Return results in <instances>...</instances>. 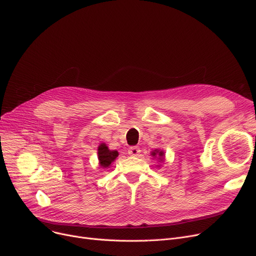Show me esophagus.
Listing matches in <instances>:
<instances>
[{"instance_id":"1","label":"esophagus","mask_w":256,"mask_h":256,"mask_svg":"<svg viewBox=\"0 0 256 256\" xmlns=\"http://www.w3.org/2000/svg\"><path fill=\"white\" fill-rule=\"evenodd\" d=\"M140 154V148L138 146H130L128 148V155L130 156H138Z\"/></svg>"}]
</instances>
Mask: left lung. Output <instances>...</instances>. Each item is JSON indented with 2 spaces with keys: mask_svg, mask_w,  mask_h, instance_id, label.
I'll return each mask as SVG.
<instances>
[{
  "mask_svg": "<svg viewBox=\"0 0 256 256\" xmlns=\"http://www.w3.org/2000/svg\"><path fill=\"white\" fill-rule=\"evenodd\" d=\"M150 155H152L153 157H156V156H158L159 158V160H160V162H164V150H153V152H152V154H150Z\"/></svg>",
  "mask_w": 256,
  "mask_h": 256,
  "instance_id": "1",
  "label": "left lung"
}]
</instances>
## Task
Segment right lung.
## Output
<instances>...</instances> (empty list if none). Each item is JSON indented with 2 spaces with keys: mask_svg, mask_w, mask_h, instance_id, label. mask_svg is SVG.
I'll return each mask as SVG.
<instances>
[{
  "mask_svg": "<svg viewBox=\"0 0 256 256\" xmlns=\"http://www.w3.org/2000/svg\"><path fill=\"white\" fill-rule=\"evenodd\" d=\"M119 153L117 150H110L106 144H101L98 148V159L99 164L101 168H110L112 162H115V159L118 157Z\"/></svg>",
  "mask_w": 256,
  "mask_h": 256,
  "instance_id": "add662e5",
  "label": "right lung"
}]
</instances>
